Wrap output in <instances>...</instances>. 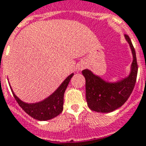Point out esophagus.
I'll return each instance as SVG.
<instances>
[{
	"mask_svg": "<svg viewBox=\"0 0 146 146\" xmlns=\"http://www.w3.org/2000/svg\"><path fill=\"white\" fill-rule=\"evenodd\" d=\"M84 65H79V67H78V70H82V69H84Z\"/></svg>",
	"mask_w": 146,
	"mask_h": 146,
	"instance_id": "1",
	"label": "esophagus"
}]
</instances>
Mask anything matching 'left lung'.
Instances as JSON below:
<instances>
[{
    "label": "left lung",
    "mask_w": 146,
    "mask_h": 146,
    "mask_svg": "<svg viewBox=\"0 0 146 146\" xmlns=\"http://www.w3.org/2000/svg\"><path fill=\"white\" fill-rule=\"evenodd\" d=\"M131 48L133 62L129 76L115 82H109L97 76L89 69L82 70L86 78V102L91 110L98 113H110L125 104L135 86L137 75V63L135 49L131 40L125 35Z\"/></svg>",
    "instance_id": "left-lung-1"
}]
</instances>
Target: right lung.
Masks as SVG:
<instances>
[{"label":"right lung","instance_id":"1","mask_svg":"<svg viewBox=\"0 0 146 146\" xmlns=\"http://www.w3.org/2000/svg\"><path fill=\"white\" fill-rule=\"evenodd\" d=\"M73 76V73H71L54 93L43 101L36 103H25L19 99L13 90L12 92L19 106L26 113L38 121H48L58 116L63 110L64 94Z\"/></svg>","mask_w":146,"mask_h":146}]
</instances>
